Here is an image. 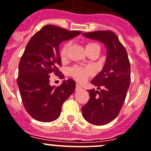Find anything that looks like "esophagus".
I'll list each match as a JSON object with an SVG mask.
<instances>
[{"label": "esophagus", "instance_id": "obj_1", "mask_svg": "<svg viewBox=\"0 0 151 151\" xmlns=\"http://www.w3.org/2000/svg\"><path fill=\"white\" fill-rule=\"evenodd\" d=\"M82 89V87H81V86H79V85L77 84L76 85V90L78 91V90H79V89Z\"/></svg>", "mask_w": 151, "mask_h": 151}]
</instances>
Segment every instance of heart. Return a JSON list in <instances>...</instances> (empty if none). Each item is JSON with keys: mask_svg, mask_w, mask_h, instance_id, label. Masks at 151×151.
I'll use <instances>...</instances> for the list:
<instances>
[{"mask_svg": "<svg viewBox=\"0 0 151 151\" xmlns=\"http://www.w3.org/2000/svg\"><path fill=\"white\" fill-rule=\"evenodd\" d=\"M70 45L71 44L69 42H65L64 44L62 45L60 48V51H59L61 58L63 59V58L66 57L67 54H68V49L70 48ZM96 47L99 48V45L98 44H96V43H95V42H89L86 45V50L96 48ZM93 73H94L93 69L91 67H82L78 66V65L73 66L69 70V73H70L71 76L76 80H77L78 82H80V83L85 82L88 78V77L90 76H92L93 74Z\"/></svg>", "mask_w": 151, "mask_h": 151, "instance_id": "b5f03b06", "label": "heart"}]
</instances>
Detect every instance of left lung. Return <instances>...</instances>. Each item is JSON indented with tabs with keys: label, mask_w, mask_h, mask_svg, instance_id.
Segmentation results:
<instances>
[{
	"label": "left lung",
	"mask_w": 151,
	"mask_h": 151,
	"mask_svg": "<svg viewBox=\"0 0 151 151\" xmlns=\"http://www.w3.org/2000/svg\"><path fill=\"white\" fill-rule=\"evenodd\" d=\"M91 39L104 43L106 60L103 70L91 83L98 89L89 90L88 103L82 107L83 117L94 125H105L115 119L125 101L130 84V64L127 52L117 35L111 31H96L84 33Z\"/></svg>",
	"instance_id": "1"
}]
</instances>
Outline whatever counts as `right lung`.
<instances>
[{
    "mask_svg": "<svg viewBox=\"0 0 151 151\" xmlns=\"http://www.w3.org/2000/svg\"><path fill=\"white\" fill-rule=\"evenodd\" d=\"M81 33L48 24L29 40L18 65L17 83L23 105L29 115L41 122H52L59 117L62 106L73 93L76 83L72 78L59 86H51V73L64 77L59 45Z\"/></svg>",
    "mask_w": 151,
    "mask_h": 151,
    "instance_id": "1",
    "label": "right lung"
}]
</instances>
